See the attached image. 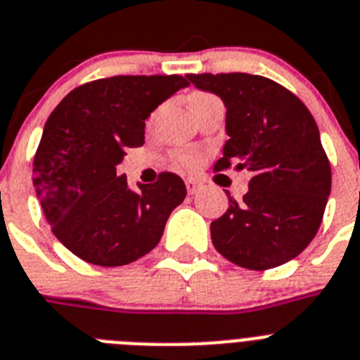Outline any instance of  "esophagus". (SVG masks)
I'll return each mask as SVG.
<instances>
[{"mask_svg":"<svg viewBox=\"0 0 360 360\" xmlns=\"http://www.w3.org/2000/svg\"><path fill=\"white\" fill-rule=\"evenodd\" d=\"M184 183H186V190H188L190 195H193V193H198L199 190H201V183H199V181L186 179Z\"/></svg>","mask_w":360,"mask_h":360,"instance_id":"esophagus-1","label":"esophagus"}]
</instances>
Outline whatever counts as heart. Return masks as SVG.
<instances>
[{"mask_svg":"<svg viewBox=\"0 0 360 360\" xmlns=\"http://www.w3.org/2000/svg\"><path fill=\"white\" fill-rule=\"evenodd\" d=\"M205 98H210V96H208V94H201V92L192 94V96H190V103L198 101V99H205ZM174 159H176L179 165H183V167L192 168L199 162V154L198 152H176V154H174Z\"/></svg>","mask_w":360,"mask_h":360,"instance_id":"obj_1","label":"heart"}]
</instances>
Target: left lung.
I'll return each instance as SVG.
<instances>
[{
	"instance_id": "8db88e82",
	"label": "left lung",
	"mask_w": 360,
	"mask_h": 360,
	"mask_svg": "<svg viewBox=\"0 0 360 360\" xmlns=\"http://www.w3.org/2000/svg\"><path fill=\"white\" fill-rule=\"evenodd\" d=\"M226 106L223 158L214 170L252 174L248 192L210 224L219 254L248 270H270L301 254L317 233L331 168L314 115L295 94L262 76L186 74Z\"/></svg>"
}]
</instances>
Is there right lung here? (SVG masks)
<instances>
[{
    "instance_id": "add662e5",
    "label": "right lung",
    "mask_w": 360,
    "mask_h": 360,
    "mask_svg": "<svg viewBox=\"0 0 360 360\" xmlns=\"http://www.w3.org/2000/svg\"><path fill=\"white\" fill-rule=\"evenodd\" d=\"M183 76H114L68 92L49 115L34 155L32 183L59 243L98 266H123L154 250L183 179L161 172L128 188L115 167L145 143V120L179 89Z\"/></svg>"
}]
</instances>
